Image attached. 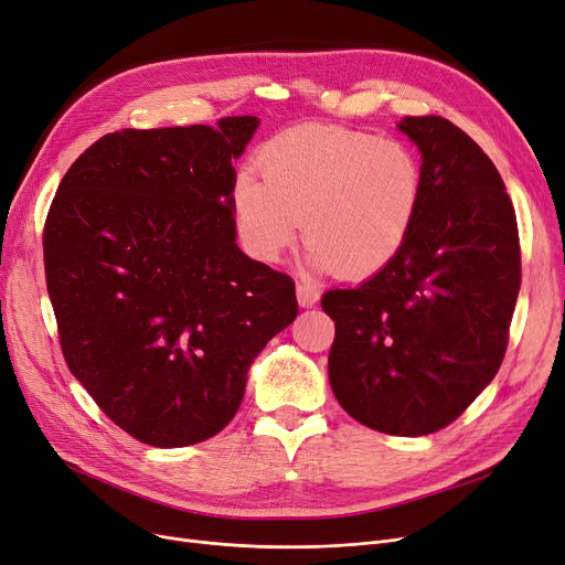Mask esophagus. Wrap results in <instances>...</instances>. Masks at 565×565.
<instances>
[{"mask_svg":"<svg viewBox=\"0 0 565 565\" xmlns=\"http://www.w3.org/2000/svg\"><path fill=\"white\" fill-rule=\"evenodd\" d=\"M298 302H300V307H315L317 302H319V288L317 286H311V284H298Z\"/></svg>","mask_w":565,"mask_h":565,"instance_id":"34e87169","label":"esophagus"}]
</instances>
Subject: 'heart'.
Here are the masks:
<instances>
[{"instance_id":"1","label":"heart","mask_w":565,"mask_h":565,"mask_svg":"<svg viewBox=\"0 0 565 565\" xmlns=\"http://www.w3.org/2000/svg\"><path fill=\"white\" fill-rule=\"evenodd\" d=\"M258 162L263 179L242 170L230 202L260 260H279L305 218L309 263L363 279L401 254L419 216L424 167L405 141L305 128L271 139Z\"/></svg>"}]
</instances>
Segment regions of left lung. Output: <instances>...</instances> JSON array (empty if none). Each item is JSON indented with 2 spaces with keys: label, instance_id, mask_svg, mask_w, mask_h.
I'll use <instances>...</instances> for the list:
<instances>
[{
  "label": "left lung",
  "instance_id": "8db88e82",
  "mask_svg": "<svg viewBox=\"0 0 565 565\" xmlns=\"http://www.w3.org/2000/svg\"><path fill=\"white\" fill-rule=\"evenodd\" d=\"M424 200L377 275L321 298L335 321L332 393L359 424L388 435L449 426L505 359L521 286L516 216L495 164L443 116H407Z\"/></svg>",
  "mask_w": 565,
  "mask_h": 565
}]
</instances>
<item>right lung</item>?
Listing matches in <instances>:
<instances>
[{
    "label": "right lung",
    "instance_id": "1",
    "mask_svg": "<svg viewBox=\"0 0 565 565\" xmlns=\"http://www.w3.org/2000/svg\"><path fill=\"white\" fill-rule=\"evenodd\" d=\"M258 128L120 130L83 151L44 225L57 338L74 377L135 440L221 433L246 372L298 317L296 284L235 244L233 160Z\"/></svg>",
    "mask_w": 565,
    "mask_h": 565
}]
</instances>
